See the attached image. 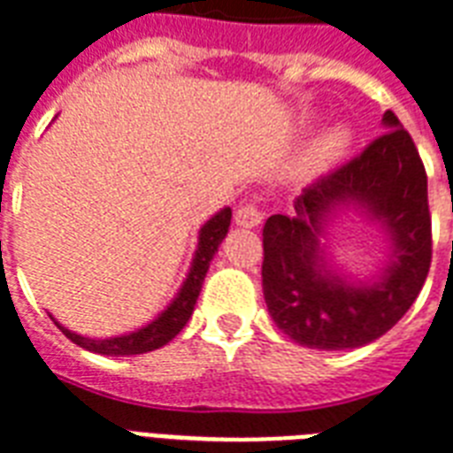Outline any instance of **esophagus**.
I'll list each match as a JSON object with an SVG mask.
<instances>
[{"label": "esophagus", "instance_id": "34e87169", "mask_svg": "<svg viewBox=\"0 0 453 453\" xmlns=\"http://www.w3.org/2000/svg\"><path fill=\"white\" fill-rule=\"evenodd\" d=\"M261 220H264V211L258 209L257 203H244L234 213V223L240 227H257Z\"/></svg>", "mask_w": 453, "mask_h": 453}]
</instances>
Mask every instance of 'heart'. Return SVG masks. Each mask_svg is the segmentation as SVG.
Here are the masks:
<instances>
[{"label":"heart","mask_w":453,"mask_h":453,"mask_svg":"<svg viewBox=\"0 0 453 453\" xmlns=\"http://www.w3.org/2000/svg\"><path fill=\"white\" fill-rule=\"evenodd\" d=\"M349 142V130L342 126H334L330 127V130H326L323 134H319V137L313 140V144L306 150V157H303V175H316V173L326 171L327 165L334 164V161L347 151Z\"/></svg>","instance_id":"1"}]
</instances>
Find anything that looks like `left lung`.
Here are the masks:
<instances>
[{
  "instance_id": "left-lung-1",
  "label": "left lung",
  "mask_w": 453,
  "mask_h": 453,
  "mask_svg": "<svg viewBox=\"0 0 453 453\" xmlns=\"http://www.w3.org/2000/svg\"><path fill=\"white\" fill-rule=\"evenodd\" d=\"M388 133L361 157L296 196L295 213L264 226V299L289 340L309 349H358L395 327L423 289L433 258L427 175L418 150L392 111ZM354 208L388 240V261L365 279L349 276L326 247L329 226Z\"/></svg>"
}]
</instances>
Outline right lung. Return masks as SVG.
I'll use <instances>...</instances> for the list:
<instances>
[{
  "instance_id": "obj_1",
  "label": "right lung",
  "mask_w": 453,
  "mask_h": 453,
  "mask_svg": "<svg viewBox=\"0 0 453 453\" xmlns=\"http://www.w3.org/2000/svg\"><path fill=\"white\" fill-rule=\"evenodd\" d=\"M230 219H233V209L226 206V209L213 213L211 219L203 223L202 230H199V237H196L195 257H192V264H189V271L185 275V280H182L180 289H178V295L173 296L171 303L147 326L137 327L133 333L104 337L102 340V337H85V334L68 330L51 313L50 319L57 323L58 330L73 344H78L82 349L95 351V354H102V357H134V354H147V351L164 347L192 319V311H195V303L199 299V292H202L203 278L209 273V265H211V258L219 251L220 242L226 240Z\"/></svg>"
}]
</instances>
